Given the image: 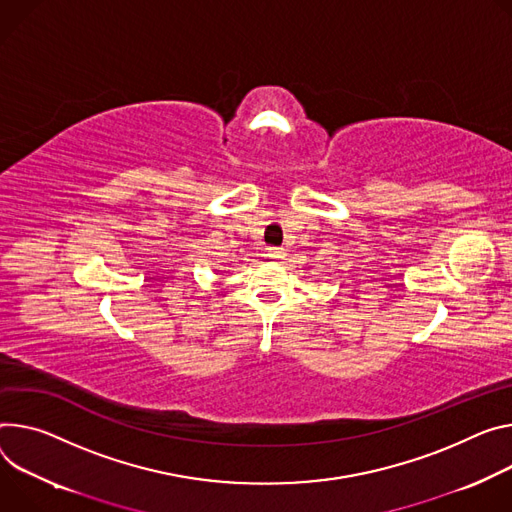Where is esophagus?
I'll use <instances>...</instances> for the list:
<instances>
[{"label":"esophagus","instance_id":"obj_1","mask_svg":"<svg viewBox=\"0 0 512 512\" xmlns=\"http://www.w3.org/2000/svg\"><path fill=\"white\" fill-rule=\"evenodd\" d=\"M267 255H269V259H273V261H280V259H284V249H280V247H271L269 251H267Z\"/></svg>","mask_w":512,"mask_h":512}]
</instances>
